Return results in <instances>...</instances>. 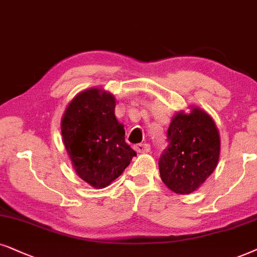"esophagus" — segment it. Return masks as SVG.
I'll return each instance as SVG.
<instances>
[{"label": "esophagus", "instance_id": "34e87169", "mask_svg": "<svg viewBox=\"0 0 257 257\" xmlns=\"http://www.w3.org/2000/svg\"><path fill=\"white\" fill-rule=\"evenodd\" d=\"M135 150L138 153H142V154L148 153L150 152V146L147 145V143H140V145L135 146Z\"/></svg>", "mask_w": 257, "mask_h": 257}]
</instances>
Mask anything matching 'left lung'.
<instances>
[{
    "instance_id": "1",
    "label": "left lung",
    "mask_w": 257,
    "mask_h": 257,
    "mask_svg": "<svg viewBox=\"0 0 257 257\" xmlns=\"http://www.w3.org/2000/svg\"><path fill=\"white\" fill-rule=\"evenodd\" d=\"M168 148L159 161L163 183L180 195L197 190L216 168L221 139L213 117L200 107L177 111L168 128Z\"/></svg>"
}]
</instances>
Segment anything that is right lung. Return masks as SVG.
Listing matches in <instances>:
<instances>
[{"label":"right lung","mask_w":257,"mask_h":257,"mask_svg":"<svg viewBox=\"0 0 257 257\" xmlns=\"http://www.w3.org/2000/svg\"><path fill=\"white\" fill-rule=\"evenodd\" d=\"M116 98L102 88H89L68 103L61 119L63 145L75 172L102 189L121 175L136 152L125 143L124 126L115 116Z\"/></svg>","instance_id":"1"}]
</instances>
